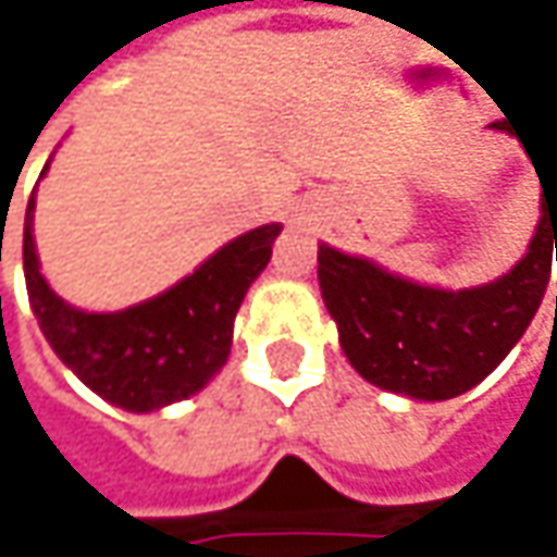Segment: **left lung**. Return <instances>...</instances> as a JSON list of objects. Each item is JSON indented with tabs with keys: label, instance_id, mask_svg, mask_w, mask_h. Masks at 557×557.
Masks as SVG:
<instances>
[{
	"label": "left lung",
	"instance_id": "left-lung-1",
	"mask_svg": "<svg viewBox=\"0 0 557 557\" xmlns=\"http://www.w3.org/2000/svg\"><path fill=\"white\" fill-rule=\"evenodd\" d=\"M488 128L513 135L502 119ZM520 138V135H517ZM527 255L502 277L444 289L391 274L372 258L318 246L321 299L349 366L409 400H450L488 377L527 334L557 255V191L545 195Z\"/></svg>",
	"mask_w": 557,
	"mask_h": 557
}]
</instances>
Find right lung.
I'll use <instances>...</instances> for the list:
<instances>
[{"mask_svg": "<svg viewBox=\"0 0 557 557\" xmlns=\"http://www.w3.org/2000/svg\"><path fill=\"white\" fill-rule=\"evenodd\" d=\"M50 160L40 176H47ZM30 195L24 213V280L34 318L72 375L128 412H160L205 391L230 359L233 321L280 236L264 223L220 246L188 277L119 311H84L52 289L37 258Z\"/></svg>", "mask_w": 557, "mask_h": 557, "instance_id": "add662e5", "label": "right lung"}]
</instances>
